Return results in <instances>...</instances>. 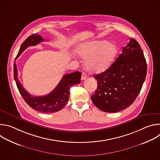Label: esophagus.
I'll return each instance as SVG.
<instances>
[{
	"mask_svg": "<svg viewBox=\"0 0 160 160\" xmlns=\"http://www.w3.org/2000/svg\"><path fill=\"white\" fill-rule=\"evenodd\" d=\"M87 78V74L84 72L82 73V77H81V80H84Z\"/></svg>",
	"mask_w": 160,
	"mask_h": 160,
	"instance_id": "34e87169",
	"label": "esophagus"
}]
</instances>
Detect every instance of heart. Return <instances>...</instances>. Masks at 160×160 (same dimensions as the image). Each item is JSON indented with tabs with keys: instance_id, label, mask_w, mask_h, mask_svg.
I'll return each instance as SVG.
<instances>
[{
	"instance_id": "b5f03b06",
	"label": "heart",
	"mask_w": 160,
	"mask_h": 160,
	"mask_svg": "<svg viewBox=\"0 0 160 160\" xmlns=\"http://www.w3.org/2000/svg\"><path fill=\"white\" fill-rule=\"evenodd\" d=\"M77 54L85 60L86 69L94 73H101L111 66L115 61L118 49L115 44L106 40H95L81 44Z\"/></svg>"
}]
</instances>
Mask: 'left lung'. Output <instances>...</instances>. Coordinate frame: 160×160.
<instances>
[{"mask_svg": "<svg viewBox=\"0 0 160 160\" xmlns=\"http://www.w3.org/2000/svg\"><path fill=\"white\" fill-rule=\"evenodd\" d=\"M147 63L140 45L131 38L122 53L105 72L96 75L98 88L91 97L94 104L106 112L129 107L142 88Z\"/></svg>", "mask_w": 160, "mask_h": 160, "instance_id": "obj_1", "label": "left lung"}]
</instances>
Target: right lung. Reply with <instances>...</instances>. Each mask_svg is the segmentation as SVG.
<instances>
[{"mask_svg":"<svg viewBox=\"0 0 160 160\" xmlns=\"http://www.w3.org/2000/svg\"><path fill=\"white\" fill-rule=\"evenodd\" d=\"M44 41L43 38L37 34L28 37L21 45L15 60L28 47L34 46ZM82 73H74L64 75L56 87L49 94L44 96L34 97L30 94L22 86L18 78V70L16 63H14V78L22 98L32 109L45 113H52L61 110L68 102L70 98V88L80 82Z\"/></svg>","mask_w":160,"mask_h":160,"instance_id":"add662e5","label":"right lung"}]
</instances>
